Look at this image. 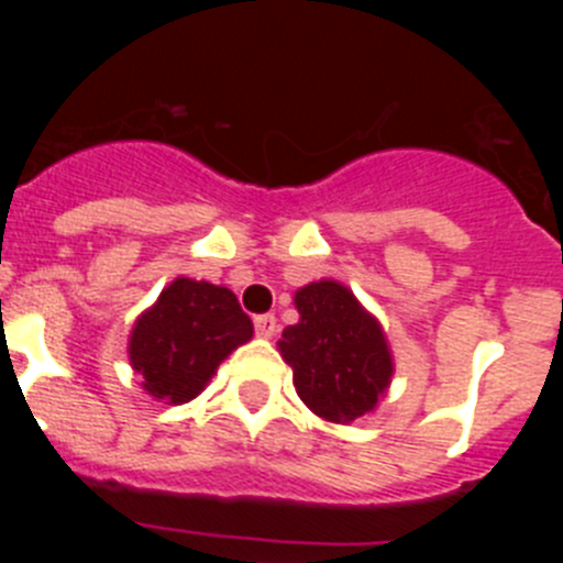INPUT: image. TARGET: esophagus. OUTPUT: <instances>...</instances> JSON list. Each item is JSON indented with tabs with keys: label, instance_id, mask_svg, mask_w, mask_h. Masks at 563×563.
<instances>
[{
	"label": "esophagus",
	"instance_id": "obj_1",
	"mask_svg": "<svg viewBox=\"0 0 563 563\" xmlns=\"http://www.w3.org/2000/svg\"><path fill=\"white\" fill-rule=\"evenodd\" d=\"M253 327H256V335L273 338V335H276V330H278V321H276V316L265 312V316L253 318Z\"/></svg>",
	"mask_w": 563,
	"mask_h": 563
}]
</instances>
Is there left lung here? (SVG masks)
I'll return each instance as SVG.
<instances>
[{
    "label": "left lung",
    "instance_id": "obj_1",
    "mask_svg": "<svg viewBox=\"0 0 563 563\" xmlns=\"http://www.w3.org/2000/svg\"><path fill=\"white\" fill-rule=\"evenodd\" d=\"M301 321L282 332L278 350L292 366L298 397L318 417L352 422L375 409L391 377L380 327L338 282H312L296 292Z\"/></svg>",
    "mask_w": 563,
    "mask_h": 563
}]
</instances>
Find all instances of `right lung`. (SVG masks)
Listing matches in <instances>:
<instances>
[{"mask_svg": "<svg viewBox=\"0 0 563 563\" xmlns=\"http://www.w3.org/2000/svg\"><path fill=\"white\" fill-rule=\"evenodd\" d=\"M251 335V318L228 287L177 278L161 292L157 305L137 318L129 357L148 395L188 402L231 350Z\"/></svg>", "mask_w": 563, "mask_h": 563, "instance_id": "obj_1", "label": "right lung"}]
</instances>
